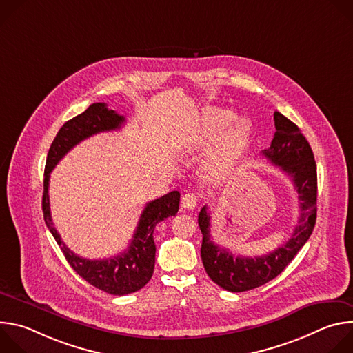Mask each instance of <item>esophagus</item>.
Segmentation results:
<instances>
[{
  "mask_svg": "<svg viewBox=\"0 0 353 353\" xmlns=\"http://www.w3.org/2000/svg\"><path fill=\"white\" fill-rule=\"evenodd\" d=\"M181 205H183V208H185V210H194V208L198 205V198H196V195L192 194V192L184 194L183 198H181Z\"/></svg>",
  "mask_w": 353,
  "mask_h": 353,
  "instance_id": "obj_1",
  "label": "esophagus"
}]
</instances>
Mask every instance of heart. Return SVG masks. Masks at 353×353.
Wrapping results in <instances>:
<instances>
[{
  "label": "heart",
  "mask_w": 353,
  "mask_h": 353,
  "mask_svg": "<svg viewBox=\"0 0 353 353\" xmlns=\"http://www.w3.org/2000/svg\"><path fill=\"white\" fill-rule=\"evenodd\" d=\"M230 112L221 109H208L191 124L185 137L184 148L192 152L208 149L218 135L233 121ZM251 137L248 120H236L219 138L218 143L201 163V174L207 180H216L230 172Z\"/></svg>",
  "instance_id": "1"
}]
</instances>
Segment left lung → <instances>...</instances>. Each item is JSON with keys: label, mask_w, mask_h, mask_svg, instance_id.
Returning <instances> with one entry per match:
<instances>
[{"label": "left lung", "mask_w": 353, "mask_h": 353, "mask_svg": "<svg viewBox=\"0 0 353 353\" xmlns=\"http://www.w3.org/2000/svg\"><path fill=\"white\" fill-rule=\"evenodd\" d=\"M274 139L261 154L292 179L300 199L299 222L285 244L270 254L251 259L234 256L211 240V215L208 207H203L198 215L203 233L201 259L208 276L229 292L251 290L278 276L306 244L316 225L317 168L310 143L299 127L279 112L274 113Z\"/></svg>", "instance_id": "obj_1"}]
</instances>
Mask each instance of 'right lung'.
<instances>
[{"label": "right lung", "instance_id": "obj_1", "mask_svg": "<svg viewBox=\"0 0 353 353\" xmlns=\"http://www.w3.org/2000/svg\"><path fill=\"white\" fill-rule=\"evenodd\" d=\"M124 121V116L110 110L105 103H93L83 113L68 120L60 128L52 146L48 149L41 199L44 222L60 245L68 264L86 282L100 290L116 296L137 292L152 278L157 253L154 230L159 222L177 214L180 192L172 191L146 204L141 214L132 240L124 253L105 260H88L72 253L54 228L52 214H50L48 180L50 173H52L56 165L77 143L99 132L119 130Z\"/></svg>", "mask_w": 353, "mask_h": 353}]
</instances>
